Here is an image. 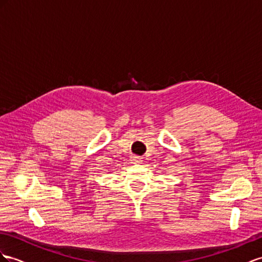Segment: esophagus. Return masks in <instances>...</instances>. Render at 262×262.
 <instances>
[{"label": "esophagus", "mask_w": 262, "mask_h": 262, "mask_svg": "<svg viewBox=\"0 0 262 262\" xmlns=\"http://www.w3.org/2000/svg\"><path fill=\"white\" fill-rule=\"evenodd\" d=\"M142 162H143L142 157H139V156H133L132 157V163L133 164H140Z\"/></svg>", "instance_id": "1"}]
</instances>
